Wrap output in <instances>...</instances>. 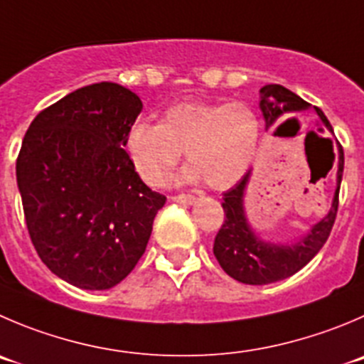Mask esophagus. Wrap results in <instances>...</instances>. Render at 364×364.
Returning <instances> with one entry per match:
<instances>
[{
	"label": "esophagus",
	"instance_id": "esophagus-1",
	"mask_svg": "<svg viewBox=\"0 0 364 364\" xmlns=\"http://www.w3.org/2000/svg\"><path fill=\"white\" fill-rule=\"evenodd\" d=\"M196 200L195 195H175L171 196V202H176V203H193Z\"/></svg>",
	"mask_w": 364,
	"mask_h": 364
}]
</instances>
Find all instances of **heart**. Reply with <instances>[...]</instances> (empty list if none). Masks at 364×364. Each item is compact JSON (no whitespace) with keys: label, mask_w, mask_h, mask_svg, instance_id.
Masks as SVG:
<instances>
[{"label":"heart","mask_w":364,"mask_h":364,"mask_svg":"<svg viewBox=\"0 0 364 364\" xmlns=\"http://www.w3.org/2000/svg\"><path fill=\"white\" fill-rule=\"evenodd\" d=\"M259 117L243 102L223 105L176 103L161 124L136 121L124 136V150L137 175L151 188L164 184L186 150L191 166L182 178H203L209 188H230L247 173L259 143Z\"/></svg>","instance_id":"heart-1"}]
</instances>
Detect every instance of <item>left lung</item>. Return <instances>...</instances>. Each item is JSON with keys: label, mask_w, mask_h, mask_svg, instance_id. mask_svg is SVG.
Segmentation results:
<instances>
[{"label": "left lung", "mask_w": 364, "mask_h": 364, "mask_svg": "<svg viewBox=\"0 0 364 364\" xmlns=\"http://www.w3.org/2000/svg\"><path fill=\"white\" fill-rule=\"evenodd\" d=\"M309 107L311 103H307L306 100H302L295 92L279 84L264 85L259 91V109L264 116L266 127H272L277 119H282L288 114L307 110ZM314 109H316L321 123L332 132V127L327 117H325V114L318 107H314ZM327 141L332 146V141ZM334 161H338V173H336V193L331 210H328L327 216L321 218L311 228L307 236H304L296 243L272 245L255 236V232L252 230L247 216H245L243 207L245 188L248 184L250 173H247L230 191L225 193L223 203H221L225 210V221L220 230H218L216 237H214L213 252L227 275L236 279L237 282L252 284V286L272 284L295 275L299 269H302L320 252L325 241L328 240L336 214H338V203H340V200H338L340 196L338 195H340L345 164L341 144H338V157L332 150V164H334Z\"/></svg>", "instance_id": "8db88e82"}]
</instances>
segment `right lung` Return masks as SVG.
Segmentation results:
<instances>
[{
    "label": "right lung",
    "mask_w": 364,
    "mask_h": 364,
    "mask_svg": "<svg viewBox=\"0 0 364 364\" xmlns=\"http://www.w3.org/2000/svg\"><path fill=\"white\" fill-rule=\"evenodd\" d=\"M143 110L136 92L100 82L41 110L17 155V188L41 261L82 289H109L136 268L166 196L124 151Z\"/></svg>",
    "instance_id": "1"
}]
</instances>
